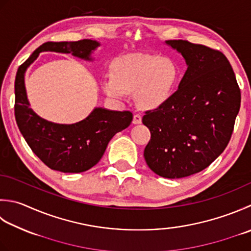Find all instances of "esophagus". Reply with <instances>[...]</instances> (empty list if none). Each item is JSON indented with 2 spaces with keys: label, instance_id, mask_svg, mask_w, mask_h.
Returning a JSON list of instances; mask_svg holds the SVG:
<instances>
[{
  "label": "esophagus",
  "instance_id": "34e87169",
  "mask_svg": "<svg viewBox=\"0 0 251 251\" xmlns=\"http://www.w3.org/2000/svg\"><path fill=\"white\" fill-rule=\"evenodd\" d=\"M132 123H134V124H140V123H141V115L140 114H135L134 117H132Z\"/></svg>",
  "mask_w": 251,
  "mask_h": 251
}]
</instances>
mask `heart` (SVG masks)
Listing matches in <instances>:
<instances>
[{"instance_id":"1","label":"heart","mask_w":251,"mask_h":251,"mask_svg":"<svg viewBox=\"0 0 251 251\" xmlns=\"http://www.w3.org/2000/svg\"><path fill=\"white\" fill-rule=\"evenodd\" d=\"M177 80V66L173 61L159 55L134 54L113 63L112 75L103 78L102 88L116 100H124L128 93L136 92L137 104L141 109L153 110L171 99Z\"/></svg>"}]
</instances>
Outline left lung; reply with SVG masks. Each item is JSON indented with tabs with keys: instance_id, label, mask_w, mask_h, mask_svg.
Returning a JSON list of instances; mask_svg holds the SVG:
<instances>
[{
	"instance_id": "8db88e82",
	"label": "left lung",
	"mask_w": 251,
	"mask_h": 251,
	"mask_svg": "<svg viewBox=\"0 0 251 251\" xmlns=\"http://www.w3.org/2000/svg\"><path fill=\"white\" fill-rule=\"evenodd\" d=\"M166 44L188 67L171 99L142 117L151 132L144 155L155 174L181 178L208 168L226 148L242 97L222 52L186 40Z\"/></svg>"
}]
</instances>
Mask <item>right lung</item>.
<instances>
[{
    "label": "right lung",
    "mask_w": 251,
    "mask_h": 251,
    "mask_svg": "<svg viewBox=\"0 0 251 251\" xmlns=\"http://www.w3.org/2000/svg\"><path fill=\"white\" fill-rule=\"evenodd\" d=\"M100 46L95 40L46 42L18 67L15 78V119L32 152L51 170L80 173L100 161L109 141L116 132L130 125L132 113L96 107L90 115L75 124H55L37 115L29 106L25 73L42 51L72 53L91 61L90 54Z\"/></svg>",
    "instance_id": "right-lung-1"
}]
</instances>
